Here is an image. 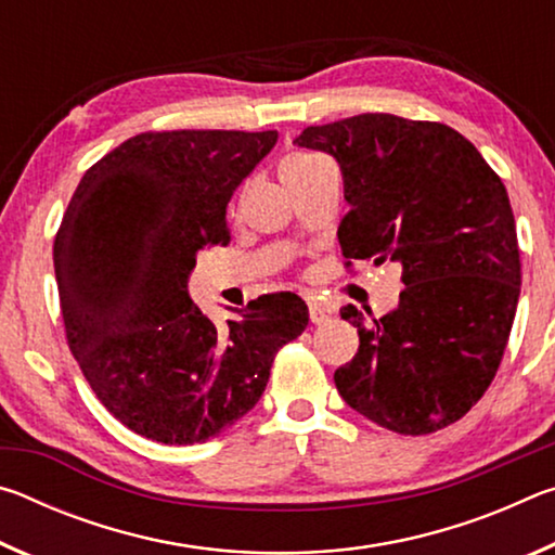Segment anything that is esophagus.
I'll return each mask as SVG.
<instances>
[{
    "instance_id": "esophagus-1",
    "label": "esophagus",
    "mask_w": 555,
    "mask_h": 555,
    "mask_svg": "<svg viewBox=\"0 0 555 555\" xmlns=\"http://www.w3.org/2000/svg\"><path fill=\"white\" fill-rule=\"evenodd\" d=\"M308 313H311V323H315V325L327 323V321H331V315H333L331 308L318 304V300H308Z\"/></svg>"
}]
</instances>
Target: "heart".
Returning <instances> with one entry per match:
<instances>
[{
	"instance_id": "b5f03b06",
	"label": "heart",
	"mask_w": 555,
	"mask_h": 555,
	"mask_svg": "<svg viewBox=\"0 0 555 555\" xmlns=\"http://www.w3.org/2000/svg\"><path fill=\"white\" fill-rule=\"evenodd\" d=\"M313 162H315V158L313 156H306V154H291V156H286L284 162L279 164L281 183H284V185L294 183L298 176H304L308 168H311Z\"/></svg>"
}]
</instances>
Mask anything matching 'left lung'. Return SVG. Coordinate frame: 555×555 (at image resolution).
I'll list each match as a JSON object with an SVG mask.
<instances>
[{"mask_svg": "<svg viewBox=\"0 0 555 555\" xmlns=\"http://www.w3.org/2000/svg\"><path fill=\"white\" fill-rule=\"evenodd\" d=\"M296 144L340 164L345 259L401 264L393 311L370 321L354 306L340 311L360 350L335 370L337 391L401 436L455 424L500 370L519 304V242L502 178L448 125L384 112L308 127Z\"/></svg>", "mask_w": 555, "mask_h": 555, "instance_id": "8db88e82", "label": "left lung"}]
</instances>
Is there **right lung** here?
I'll use <instances>...</instances> for the list:
<instances>
[{
    "instance_id": "right-lung-1",
    "label": "right lung",
    "mask_w": 555,
    "mask_h": 555,
    "mask_svg": "<svg viewBox=\"0 0 555 555\" xmlns=\"http://www.w3.org/2000/svg\"><path fill=\"white\" fill-rule=\"evenodd\" d=\"M279 131H144L90 166L53 242L65 337L112 416L193 446L255 409L271 364L306 331L291 291L249 300L224 327L188 296L195 255L228 244V203Z\"/></svg>"
}]
</instances>
